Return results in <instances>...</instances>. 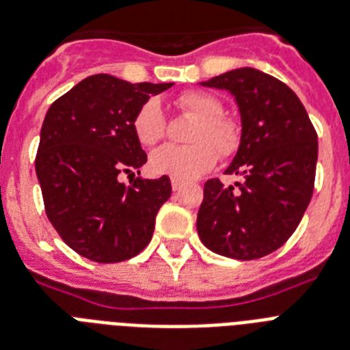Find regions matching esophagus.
<instances>
[{
	"mask_svg": "<svg viewBox=\"0 0 350 350\" xmlns=\"http://www.w3.org/2000/svg\"><path fill=\"white\" fill-rule=\"evenodd\" d=\"M182 186H184V182L178 180V178H172L173 191H178V189H182Z\"/></svg>",
	"mask_w": 350,
	"mask_h": 350,
	"instance_id": "1",
	"label": "esophagus"
}]
</instances>
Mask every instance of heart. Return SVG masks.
Segmentation results:
<instances>
[{"mask_svg": "<svg viewBox=\"0 0 350 350\" xmlns=\"http://www.w3.org/2000/svg\"><path fill=\"white\" fill-rule=\"evenodd\" d=\"M175 105L182 112L196 118L189 134L191 146H173L166 144L150 155V170L155 175L193 180L209 172L216 164V150L224 157L232 155L241 143V129L234 120L221 116L224 105L209 92L187 91L175 100ZM135 137L144 146H154L164 137L166 121L157 100H148L135 112Z\"/></svg>", "mask_w": 350, "mask_h": 350, "instance_id": "obj_1", "label": "heart"}]
</instances>
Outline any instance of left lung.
<instances>
[{
    "instance_id": "obj_1",
    "label": "left lung",
    "mask_w": 350,
    "mask_h": 350,
    "mask_svg": "<svg viewBox=\"0 0 350 350\" xmlns=\"http://www.w3.org/2000/svg\"><path fill=\"white\" fill-rule=\"evenodd\" d=\"M200 85L230 92L238 105L241 143L225 173L243 182H206L196 230L215 254L259 259L286 243L310 206L319 137L299 96L272 75L238 68Z\"/></svg>"
}]
</instances>
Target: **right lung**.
Wrapping results in <instances>:
<instances>
[{
  "label": "right lung",
  "mask_w": 350,
  "mask_h": 350,
  "mask_svg": "<svg viewBox=\"0 0 350 350\" xmlns=\"http://www.w3.org/2000/svg\"><path fill=\"white\" fill-rule=\"evenodd\" d=\"M172 85L92 75L46 112L36 157L46 215L83 258L120 262L150 243L172 182L163 175L125 186L118 177L141 173L146 154L132 121L150 96Z\"/></svg>",
  "instance_id": "obj_1"
}]
</instances>
